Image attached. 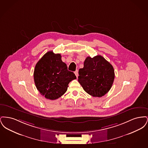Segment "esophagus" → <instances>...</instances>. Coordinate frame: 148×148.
Returning a JSON list of instances; mask_svg holds the SVG:
<instances>
[{
	"label": "esophagus",
	"mask_w": 148,
	"mask_h": 148,
	"mask_svg": "<svg viewBox=\"0 0 148 148\" xmlns=\"http://www.w3.org/2000/svg\"><path fill=\"white\" fill-rule=\"evenodd\" d=\"M74 73H75V75H76L77 77L78 75H79V74H78V71H77V70H76V71L74 72Z\"/></svg>",
	"instance_id": "obj_1"
}]
</instances>
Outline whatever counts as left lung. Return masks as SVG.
Masks as SVG:
<instances>
[{
  "mask_svg": "<svg viewBox=\"0 0 148 148\" xmlns=\"http://www.w3.org/2000/svg\"><path fill=\"white\" fill-rule=\"evenodd\" d=\"M79 83L94 97H101L109 92L115 77L112 65L101 56H88L83 68L79 70Z\"/></svg>",
  "mask_w": 148,
  "mask_h": 148,
  "instance_id": "obj_1",
  "label": "left lung"
}]
</instances>
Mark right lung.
Listing matches in <instances>:
<instances>
[{"label":"right lung","instance_id":"add662e5","mask_svg":"<svg viewBox=\"0 0 148 148\" xmlns=\"http://www.w3.org/2000/svg\"><path fill=\"white\" fill-rule=\"evenodd\" d=\"M77 79L74 73L68 71L60 54L53 51L45 53L36 64L34 80L36 89L45 98L56 100L66 92L68 84Z\"/></svg>","mask_w":148,"mask_h":148}]
</instances>
